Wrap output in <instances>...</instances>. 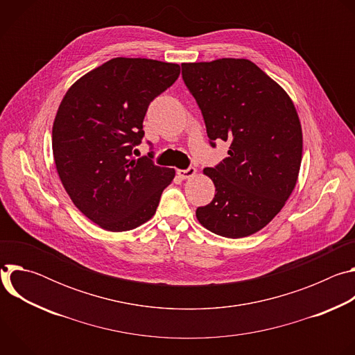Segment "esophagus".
<instances>
[{"instance_id": "obj_1", "label": "esophagus", "mask_w": 355, "mask_h": 355, "mask_svg": "<svg viewBox=\"0 0 355 355\" xmlns=\"http://www.w3.org/2000/svg\"><path fill=\"white\" fill-rule=\"evenodd\" d=\"M177 174H178V177H180L181 180H189V178H193V177L196 175V168L189 167V168H187V170H178Z\"/></svg>"}]
</instances>
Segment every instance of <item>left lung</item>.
<instances>
[{"label": "left lung", "mask_w": 355, "mask_h": 355, "mask_svg": "<svg viewBox=\"0 0 355 355\" xmlns=\"http://www.w3.org/2000/svg\"><path fill=\"white\" fill-rule=\"evenodd\" d=\"M182 78L204 115L211 144H230L204 174L215 198L196 209L215 234L240 239L266 227L284 208L299 175L302 126L286 91L247 59L182 63Z\"/></svg>", "instance_id": "obj_1"}]
</instances>
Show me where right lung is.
<instances>
[{
  "label": "right lung",
  "instance_id": "add662e5",
  "mask_svg": "<svg viewBox=\"0 0 355 355\" xmlns=\"http://www.w3.org/2000/svg\"><path fill=\"white\" fill-rule=\"evenodd\" d=\"M180 66L116 58L78 78L63 96L53 129V157L73 204L108 232H126L156 214L175 177L132 150L144 135L148 104L171 87Z\"/></svg>",
  "mask_w": 355,
  "mask_h": 355
}]
</instances>
